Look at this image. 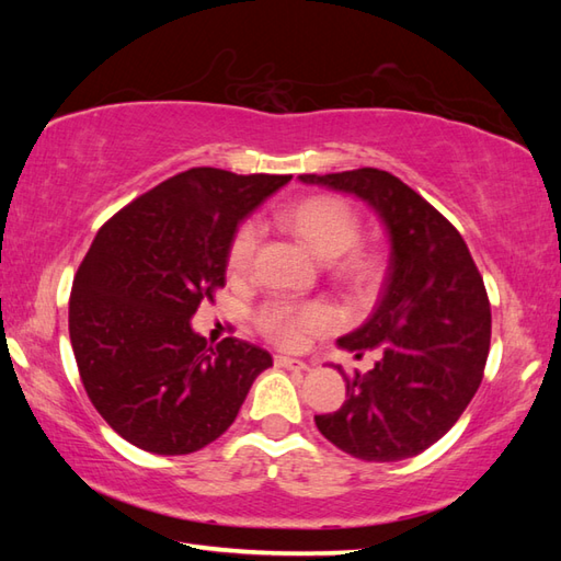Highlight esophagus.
Masks as SVG:
<instances>
[{
  "label": "esophagus",
  "mask_w": 561,
  "mask_h": 561,
  "mask_svg": "<svg viewBox=\"0 0 561 561\" xmlns=\"http://www.w3.org/2000/svg\"><path fill=\"white\" fill-rule=\"evenodd\" d=\"M274 366L287 368V371H306L308 368V364H304L299 359H291V356H282V354L274 356Z\"/></svg>",
  "instance_id": "esophagus-1"
}]
</instances>
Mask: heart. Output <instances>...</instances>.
<instances>
[{"mask_svg": "<svg viewBox=\"0 0 561 561\" xmlns=\"http://www.w3.org/2000/svg\"><path fill=\"white\" fill-rule=\"evenodd\" d=\"M279 224L320 260H332L330 270L344 287L354 291L374 289L383 274V255L371 245H362V217L347 199L337 195H311L279 214ZM257 250V229L243 221L233 231L226 248V267L233 277L250 272ZM255 325L267 340L282 347H299L316 332L337 325L335 308L325 301H289L267 299L257 306Z\"/></svg>", "mask_w": 561, "mask_h": 561, "instance_id": "1", "label": "heart"}]
</instances>
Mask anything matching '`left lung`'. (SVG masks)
I'll return each mask as SVG.
<instances>
[{
  "instance_id": "8db88e82",
  "label": "left lung",
  "mask_w": 561,
  "mask_h": 561,
  "mask_svg": "<svg viewBox=\"0 0 561 561\" xmlns=\"http://www.w3.org/2000/svg\"><path fill=\"white\" fill-rule=\"evenodd\" d=\"M299 178L366 199L392 248L376 311L340 340L356 359L374 350L378 362L368 374H342L347 400L316 414L318 432L368 462L412 458L458 422L482 383L492 337L482 274L456 226L392 173Z\"/></svg>"
}]
</instances>
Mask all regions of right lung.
Wrapping results in <instances>:
<instances>
[{
  "instance_id": "obj_1",
  "label": "right lung",
  "mask_w": 561,
  "mask_h": 561,
  "mask_svg": "<svg viewBox=\"0 0 561 561\" xmlns=\"http://www.w3.org/2000/svg\"><path fill=\"white\" fill-rule=\"evenodd\" d=\"M291 175L190 169L105 221L69 296V340L93 408L129 444L185 456L236 420L272 356L226 337L217 347L190 318L226 284V248Z\"/></svg>"
}]
</instances>
